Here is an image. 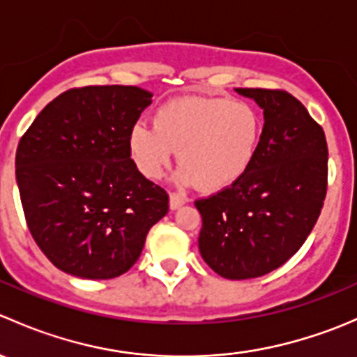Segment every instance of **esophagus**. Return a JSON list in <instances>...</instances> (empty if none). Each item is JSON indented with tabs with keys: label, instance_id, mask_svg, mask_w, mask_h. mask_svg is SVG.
Here are the masks:
<instances>
[{
	"label": "esophagus",
	"instance_id": "esophagus-1",
	"mask_svg": "<svg viewBox=\"0 0 357 357\" xmlns=\"http://www.w3.org/2000/svg\"><path fill=\"white\" fill-rule=\"evenodd\" d=\"M188 199H186L185 195H179V193H171V197H169V207L172 208V211H176V208H179L181 205H185Z\"/></svg>",
	"mask_w": 357,
	"mask_h": 357
}]
</instances>
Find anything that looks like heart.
<instances>
[{
	"label": "heart",
	"mask_w": 357,
	"mask_h": 357,
	"mask_svg": "<svg viewBox=\"0 0 357 357\" xmlns=\"http://www.w3.org/2000/svg\"><path fill=\"white\" fill-rule=\"evenodd\" d=\"M262 135L259 112L226 96H181L162 103L153 128L138 122L129 131V152L145 178L165 174L179 150L183 165L176 181H200L222 190L238 181L254 164Z\"/></svg>",
	"instance_id": "1"
}]
</instances>
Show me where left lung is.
<instances>
[{
    "label": "left lung",
    "mask_w": 357,
    "mask_h": 357,
    "mask_svg": "<svg viewBox=\"0 0 357 357\" xmlns=\"http://www.w3.org/2000/svg\"><path fill=\"white\" fill-rule=\"evenodd\" d=\"M264 110L250 169L228 188L195 202L199 250L219 276L248 280L280 268L314 228L326 195L323 128L282 89L236 88Z\"/></svg>",
    "instance_id": "8db88e82"
}]
</instances>
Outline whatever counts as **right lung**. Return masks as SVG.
Masks as SVG:
<instances>
[{
  "instance_id": "right-lung-1",
  "label": "right lung",
  "mask_w": 357,
  "mask_h": 357,
  "mask_svg": "<svg viewBox=\"0 0 357 357\" xmlns=\"http://www.w3.org/2000/svg\"><path fill=\"white\" fill-rule=\"evenodd\" d=\"M136 86H86L56 96L20 138L15 176L29 231L63 273L124 275L169 195L129 152V131L152 103Z\"/></svg>"
}]
</instances>
